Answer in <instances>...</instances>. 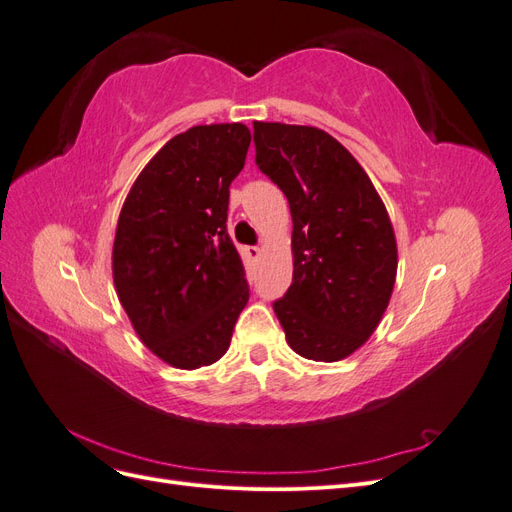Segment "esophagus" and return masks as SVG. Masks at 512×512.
Returning <instances> with one entry per match:
<instances>
[{
  "instance_id": "obj_1",
  "label": "esophagus",
  "mask_w": 512,
  "mask_h": 512,
  "mask_svg": "<svg viewBox=\"0 0 512 512\" xmlns=\"http://www.w3.org/2000/svg\"><path fill=\"white\" fill-rule=\"evenodd\" d=\"M245 254H247V258H250V260H258L260 258V247H256V245L245 247Z\"/></svg>"
}]
</instances>
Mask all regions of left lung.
Here are the masks:
<instances>
[{
  "mask_svg": "<svg viewBox=\"0 0 512 512\" xmlns=\"http://www.w3.org/2000/svg\"><path fill=\"white\" fill-rule=\"evenodd\" d=\"M256 164L292 215V284L273 303L288 346L333 363L359 350L391 301L397 243L374 183L312 126L254 121Z\"/></svg>",
  "mask_w": 512,
  "mask_h": 512,
  "instance_id": "1",
  "label": "left lung"
}]
</instances>
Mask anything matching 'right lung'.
<instances>
[{"mask_svg":"<svg viewBox=\"0 0 512 512\" xmlns=\"http://www.w3.org/2000/svg\"><path fill=\"white\" fill-rule=\"evenodd\" d=\"M250 143L243 123L173 136L136 177L119 213L117 297L141 342L179 369L222 359L250 299L241 256L226 232L228 188Z\"/></svg>","mask_w":512,"mask_h":512,"instance_id":"add662e5","label":"right lung"}]
</instances>
